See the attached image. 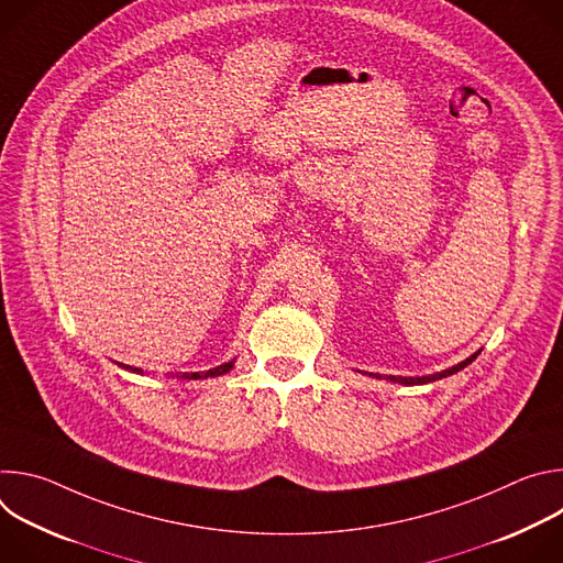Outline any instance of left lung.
<instances>
[{
  "instance_id": "obj_1",
  "label": "left lung",
  "mask_w": 563,
  "mask_h": 563,
  "mask_svg": "<svg viewBox=\"0 0 563 563\" xmlns=\"http://www.w3.org/2000/svg\"><path fill=\"white\" fill-rule=\"evenodd\" d=\"M478 354H481V350H478V352H474L472 356H467L465 361H461L459 365H452V367H448V369H441V372H434V374H428V376H385V380L400 383V385H426V383H434V380H441V378H445V376H450V374L461 372V369H463V367H467V365H470ZM363 374H367V372H363ZM367 376L383 378V376H378V374H367Z\"/></svg>"
}]
</instances>
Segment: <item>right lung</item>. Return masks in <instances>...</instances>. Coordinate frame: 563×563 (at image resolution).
I'll return each instance as SVG.
<instances>
[{
	"label": "right lung",
	"mask_w": 563,
	"mask_h": 563,
	"mask_svg": "<svg viewBox=\"0 0 563 563\" xmlns=\"http://www.w3.org/2000/svg\"><path fill=\"white\" fill-rule=\"evenodd\" d=\"M233 363H235V358L233 361H229V363H222V365H218V367H211V369H207V372H180V374H176V378H189V380H198V378H213V376H222V374H227L231 367H233ZM122 369H129V372H135V374H142V369H137V367H131V365H122V363H118Z\"/></svg>",
	"instance_id": "right-lung-1"
}]
</instances>
